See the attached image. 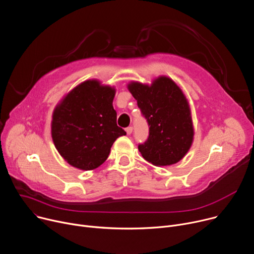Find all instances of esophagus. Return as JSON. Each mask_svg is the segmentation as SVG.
<instances>
[{"mask_svg": "<svg viewBox=\"0 0 254 254\" xmlns=\"http://www.w3.org/2000/svg\"><path fill=\"white\" fill-rule=\"evenodd\" d=\"M132 131H133V128H132V127H128V128H126V133H127L128 135H130V134L132 133Z\"/></svg>", "mask_w": 254, "mask_h": 254, "instance_id": "34e87169", "label": "esophagus"}]
</instances>
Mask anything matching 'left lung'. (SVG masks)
<instances>
[{"instance_id": "obj_1", "label": "left lung", "mask_w": 254, "mask_h": 254, "mask_svg": "<svg viewBox=\"0 0 254 254\" xmlns=\"http://www.w3.org/2000/svg\"><path fill=\"white\" fill-rule=\"evenodd\" d=\"M129 92L147 119L149 137L138 150L155 166L172 165L182 160L193 141V125L189 101L175 80L166 75L150 84L132 80Z\"/></svg>"}]
</instances>
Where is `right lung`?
Instances as JSON below:
<instances>
[{
  "mask_svg": "<svg viewBox=\"0 0 254 254\" xmlns=\"http://www.w3.org/2000/svg\"><path fill=\"white\" fill-rule=\"evenodd\" d=\"M115 87L88 79L69 91L52 113L55 148L71 166L93 171L108 158L115 140L126 132L117 126L113 107Z\"/></svg>",
  "mask_w": 254,
  "mask_h": 254,
  "instance_id": "right-lung-1",
  "label": "right lung"
}]
</instances>
